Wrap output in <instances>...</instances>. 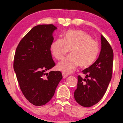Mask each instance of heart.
<instances>
[{"instance_id": "obj_1", "label": "heart", "mask_w": 123, "mask_h": 123, "mask_svg": "<svg viewBox=\"0 0 123 123\" xmlns=\"http://www.w3.org/2000/svg\"><path fill=\"white\" fill-rule=\"evenodd\" d=\"M70 54L73 57H84V58L94 57V54L90 48L87 47H80L74 49ZM76 67V63L71 58H67L62 61L59 64L58 68L63 73L68 74L73 71Z\"/></svg>"}]
</instances>
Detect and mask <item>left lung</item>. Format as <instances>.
<instances>
[{
	"instance_id": "1",
	"label": "left lung",
	"mask_w": 123,
	"mask_h": 123,
	"mask_svg": "<svg viewBox=\"0 0 123 123\" xmlns=\"http://www.w3.org/2000/svg\"><path fill=\"white\" fill-rule=\"evenodd\" d=\"M55 29L53 24L35 26L15 50L13 67L18 84L26 99L35 106L49 102L62 79L61 72L50 70L55 65L50 50Z\"/></svg>"
}]
</instances>
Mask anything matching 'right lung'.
<instances>
[{
    "mask_svg": "<svg viewBox=\"0 0 123 123\" xmlns=\"http://www.w3.org/2000/svg\"><path fill=\"white\" fill-rule=\"evenodd\" d=\"M101 41L99 58L92 65L83 70L84 76L77 77L74 97L79 105L86 108L95 105L101 99L112 76L113 52L106 40Z\"/></svg>",
    "mask_w": 123,
    "mask_h": 123,
    "instance_id": "add662e5",
    "label": "right lung"
}]
</instances>
